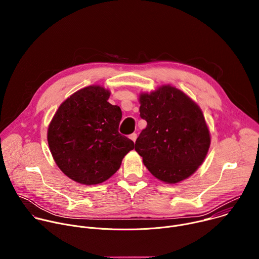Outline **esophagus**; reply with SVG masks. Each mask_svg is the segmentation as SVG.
<instances>
[{"label": "esophagus", "instance_id": "esophagus-1", "mask_svg": "<svg viewBox=\"0 0 259 259\" xmlns=\"http://www.w3.org/2000/svg\"><path fill=\"white\" fill-rule=\"evenodd\" d=\"M129 137H130V139H131V140H133V141L135 142V141H136V139H137V134H136V133H132V134H130V136H129Z\"/></svg>", "mask_w": 259, "mask_h": 259}]
</instances>
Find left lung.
<instances>
[{"label":"left lung","instance_id":"1","mask_svg":"<svg viewBox=\"0 0 259 259\" xmlns=\"http://www.w3.org/2000/svg\"><path fill=\"white\" fill-rule=\"evenodd\" d=\"M139 100L140 117L147 125L135 141V151L158 179L177 183L188 178L203 163L210 146L202 110L171 86L141 94Z\"/></svg>","mask_w":259,"mask_h":259}]
</instances>
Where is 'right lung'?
<instances>
[{
  "instance_id": "right-lung-1",
  "label": "right lung",
  "mask_w": 259,
  "mask_h": 259,
  "mask_svg": "<svg viewBox=\"0 0 259 259\" xmlns=\"http://www.w3.org/2000/svg\"><path fill=\"white\" fill-rule=\"evenodd\" d=\"M109 92L89 86L69 96L57 109L48 144L55 163L82 184L105 181L120 168L134 142L119 133L122 110L107 102Z\"/></svg>"
}]
</instances>
